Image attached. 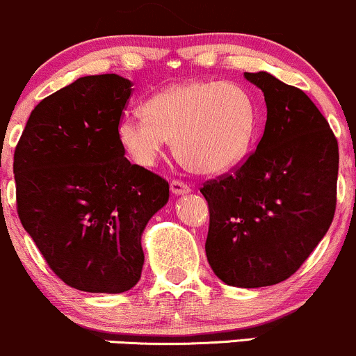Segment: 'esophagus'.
Masks as SVG:
<instances>
[{
  "mask_svg": "<svg viewBox=\"0 0 356 356\" xmlns=\"http://www.w3.org/2000/svg\"><path fill=\"white\" fill-rule=\"evenodd\" d=\"M170 188L173 195H185V193L192 192L190 185H186V183L181 181V179H173V181L170 183Z\"/></svg>",
  "mask_w": 356,
  "mask_h": 356,
  "instance_id": "1",
  "label": "esophagus"
}]
</instances>
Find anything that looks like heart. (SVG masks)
Masks as SVG:
<instances>
[{"instance_id":"1","label":"heart","mask_w":356,"mask_h":356,"mask_svg":"<svg viewBox=\"0 0 356 356\" xmlns=\"http://www.w3.org/2000/svg\"><path fill=\"white\" fill-rule=\"evenodd\" d=\"M256 105L243 86L192 81L152 95L144 112H125L117 139L139 166H154L168 140L188 170L220 175L243 161L253 146Z\"/></svg>"}]
</instances>
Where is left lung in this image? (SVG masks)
<instances>
[{"mask_svg": "<svg viewBox=\"0 0 356 356\" xmlns=\"http://www.w3.org/2000/svg\"><path fill=\"white\" fill-rule=\"evenodd\" d=\"M244 78L265 95V132L246 161L200 192L210 212V268L224 284L258 289L296 273L330 229L339 152L304 91L265 71Z\"/></svg>", "mask_w": 356, "mask_h": 356, "instance_id": "left-lung-1", "label": "left lung"}]
</instances>
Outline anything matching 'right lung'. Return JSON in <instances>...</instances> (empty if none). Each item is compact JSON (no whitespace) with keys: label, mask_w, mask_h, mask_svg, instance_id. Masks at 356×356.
<instances>
[{"label":"right lung","mask_w":356,"mask_h":356,"mask_svg":"<svg viewBox=\"0 0 356 356\" xmlns=\"http://www.w3.org/2000/svg\"><path fill=\"white\" fill-rule=\"evenodd\" d=\"M132 93L118 74L85 76L44 98L15 149L22 225L72 289L122 293L139 282L140 238L170 185L131 164L117 122Z\"/></svg>","instance_id":"right-lung-1"}]
</instances>
